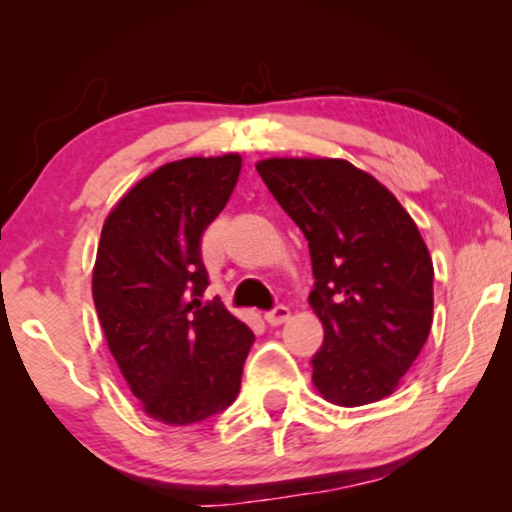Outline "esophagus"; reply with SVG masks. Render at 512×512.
Returning <instances> with one entry per match:
<instances>
[{
  "label": "esophagus",
  "mask_w": 512,
  "mask_h": 512,
  "mask_svg": "<svg viewBox=\"0 0 512 512\" xmlns=\"http://www.w3.org/2000/svg\"><path fill=\"white\" fill-rule=\"evenodd\" d=\"M289 315H291V310L286 308V305H274L272 310H267V313H264V320H267L272 327H276V325H281V322L289 320Z\"/></svg>",
  "instance_id": "34e87169"
}]
</instances>
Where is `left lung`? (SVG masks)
I'll use <instances>...</instances> for the list:
<instances>
[{
    "instance_id": "1",
    "label": "left lung",
    "mask_w": 512,
    "mask_h": 512,
    "mask_svg": "<svg viewBox=\"0 0 512 512\" xmlns=\"http://www.w3.org/2000/svg\"><path fill=\"white\" fill-rule=\"evenodd\" d=\"M257 173L310 248V305L325 327L320 395L361 407L392 395L433 322V262L387 187L339 158H269Z\"/></svg>"
}]
</instances>
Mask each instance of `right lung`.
Listing matches in <instances>:
<instances>
[{"instance_id": "1", "label": "right lung", "mask_w": 512, "mask_h": 512, "mask_svg": "<svg viewBox=\"0 0 512 512\" xmlns=\"http://www.w3.org/2000/svg\"><path fill=\"white\" fill-rule=\"evenodd\" d=\"M240 156L182 158L139 180L105 219L93 303L110 354L151 419L187 426L236 402L255 334L216 301L202 233L226 207Z\"/></svg>"}]
</instances>
